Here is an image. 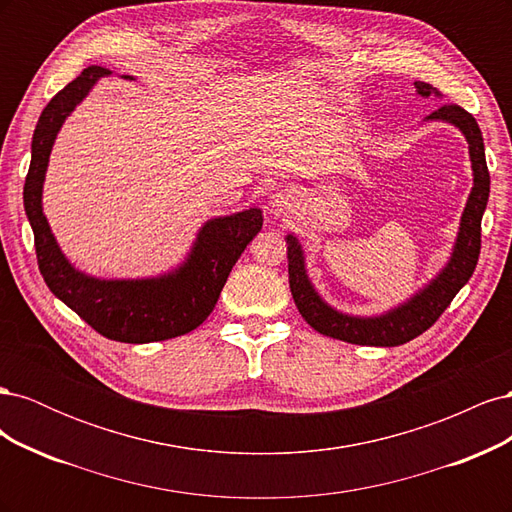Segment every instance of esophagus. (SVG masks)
Returning a JSON list of instances; mask_svg holds the SVG:
<instances>
[{
  "label": "esophagus",
  "mask_w": 512,
  "mask_h": 512,
  "mask_svg": "<svg viewBox=\"0 0 512 512\" xmlns=\"http://www.w3.org/2000/svg\"><path fill=\"white\" fill-rule=\"evenodd\" d=\"M269 213L280 218V215H288L294 209V198L290 196V192H275L269 200Z\"/></svg>",
  "instance_id": "esophagus-1"
}]
</instances>
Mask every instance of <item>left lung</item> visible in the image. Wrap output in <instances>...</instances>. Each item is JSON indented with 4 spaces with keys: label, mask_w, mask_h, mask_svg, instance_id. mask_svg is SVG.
Listing matches in <instances>:
<instances>
[{
    "label": "left lung",
    "mask_w": 512,
    "mask_h": 512,
    "mask_svg": "<svg viewBox=\"0 0 512 512\" xmlns=\"http://www.w3.org/2000/svg\"><path fill=\"white\" fill-rule=\"evenodd\" d=\"M414 87L416 94L423 98H429L431 94L440 96V91L429 83L416 81ZM425 121L451 123V126L459 128L461 134L466 136L470 149L474 185L466 209L461 213L453 254L448 258L446 267L425 288L412 294L406 303L380 316H352L337 312L335 307L320 297L307 275L305 254L299 239L288 235V282L292 299L309 327L322 335L342 339V342L356 346L391 348L406 344L410 339L425 333L442 316L444 309L451 305L455 294L468 284L476 269L480 254V220H483L489 200V170L485 160L483 134H480L476 119L457 104H442L438 111L427 115Z\"/></svg>",
    "instance_id": "obj_1"
}]
</instances>
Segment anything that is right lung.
<instances>
[{
  "mask_svg": "<svg viewBox=\"0 0 512 512\" xmlns=\"http://www.w3.org/2000/svg\"><path fill=\"white\" fill-rule=\"evenodd\" d=\"M111 70L85 68L46 104L32 138V164L23 188V205L34 230L38 267L59 301L91 329L123 344H149L194 331L213 312L235 262L262 228V211L252 207L213 218L198 230L181 265L143 280H100L76 269L59 250L42 211V185L57 132L76 104ZM130 79L132 76H123Z\"/></svg>",
  "mask_w": 512,
  "mask_h": 512,
  "instance_id": "obj_1",
  "label": "right lung"
}]
</instances>
